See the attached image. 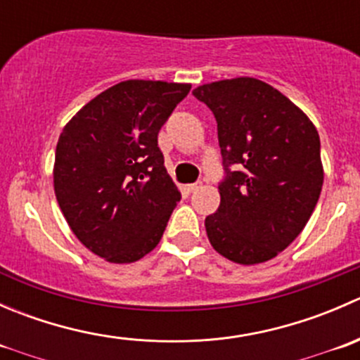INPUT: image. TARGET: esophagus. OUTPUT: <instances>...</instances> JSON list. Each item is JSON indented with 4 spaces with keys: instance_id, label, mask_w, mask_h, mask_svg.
Masks as SVG:
<instances>
[{
    "instance_id": "34e87169",
    "label": "esophagus",
    "mask_w": 360,
    "mask_h": 360,
    "mask_svg": "<svg viewBox=\"0 0 360 360\" xmlns=\"http://www.w3.org/2000/svg\"><path fill=\"white\" fill-rule=\"evenodd\" d=\"M198 188H200V183H197V184H188L186 191H188V193H193V191H197Z\"/></svg>"
}]
</instances>
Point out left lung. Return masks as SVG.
<instances>
[{
  "mask_svg": "<svg viewBox=\"0 0 360 360\" xmlns=\"http://www.w3.org/2000/svg\"><path fill=\"white\" fill-rule=\"evenodd\" d=\"M193 96L216 116L228 172L219 207L205 217L210 245L233 263H264L303 231L321 197L317 129L284 94L249 76L205 83Z\"/></svg>",
  "mask_w": 360,
  "mask_h": 360,
  "instance_id": "left-lung-1",
  "label": "left lung"
}]
</instances>
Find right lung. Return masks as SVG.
<instances>
[{"label": "right lung", "instance_id": "right-lung-1", "mask_svg": "<svg viewBox=\"0 0 360 360\" xmlns=\"http://www.w3.org/2000/svg\"><path fill=\"white\" fill-rule=\"evenodd\" d=\"M190 89L125 79L86 103L60 132L57 202L76 238L108 263H134L151 252L181 200L158 132Z\"/></svg>", "mask_w": 360, "mask_h": 360}]
</instances>
